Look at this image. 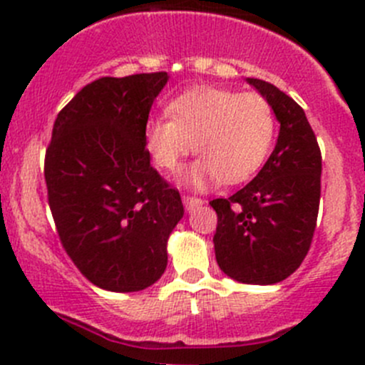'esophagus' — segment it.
<instances>
[{
	"label": "esophagus",
	"instance_id": "obj_1",
	"mask_svg": "<svg viewBox=\"0 0 365 365\" xmlns=\"http://www.w3.org/2000/svg\"><path fill=\"white\" fill-rule=\"evenodd\" d=\"M203 203H205V201L200 200V197L183 196V206H185L187 212H192V210H196L197 206H201Z\"/></svg>",
	"mask_w": 365,
	"mask_h": 365
}]
</instances>
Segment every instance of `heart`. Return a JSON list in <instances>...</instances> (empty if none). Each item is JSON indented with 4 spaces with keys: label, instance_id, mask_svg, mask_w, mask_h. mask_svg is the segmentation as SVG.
<instances>
[{
    "label": "heart",
    "instance_id": "b5f03b06",
    "mask_svg": "<svg viewBox=\"0 0 365 365\" xmlns=\"http://www.w3.org/2000/svg\"><path fill=\"white\" fill-rule=\"evenodd\" d=\"M168 116L148 120L145 145L160 169L175 171L194 143L200 159L183 178L194 189L251 178L274 141V111L257 93L197 86L173 98Z\"/></svg>",
    "mask_w": 365,
    "mask_h": 365
}]
</instances>
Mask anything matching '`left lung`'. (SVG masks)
I'll return each mask as SVG.
<instances>
[{"label":"left lung","mask_w":365,"mask_h":365,"mask_svg":"<svg viewBox=\"0 0 365 365\" xmlns=\"http://www.w3.org/2000/svg\"><path fill=\"white\" fill-rule=\"evenodd\" d=\"M247 83L277 118L275 148L251 183L231 197L210 201L217 212L215 257L227 277L275 284L293 274L311 247L322 194V153L292 97L261 79Z\"/></svg>","instance_id":"8db88e82"}]
</instances>
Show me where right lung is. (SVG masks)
<instances>
[{
  "label": "right lung",
  "mask_w": 365,
  "mask_h": 365,
  "mask_svg": "<svg viewBox=\"0 0 365 365\" xmlns=\"http://www.w3.org/2000/svg\"><path fill=\"white\" fill-rule=\"evenodd\" d=\"M165 72L101 77L61 109L46 152L58 235L95 286L141 292L168 267V238L183 217L178 190L150 164L145 127Z\"/></svg>",
  "instance_id": "obj_1"
}]
</instances>
